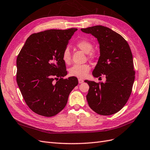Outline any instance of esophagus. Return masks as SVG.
Instances as JSON below:
<instances>
[{
    "instance_id": "obj_1",
    "label": "esophagus",
    "mask_w": 150,
    "mask_h": 150,
    "mask_svg": "<svg viewBox=\"0 0 150 150\" xmlns=\"http://www.w3.org/2000/svg\"><path fill=\"white\" fill-rule=\"evenodd\" d=\"M83 82V80H82V79H79V83H82Z\"/></svg>"
}]
</instances>
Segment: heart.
Segmentation results:
<instances>
[{
  "label": "heart",
  "mask_w": 150,
  "mask_h": 150,
  "mask_svg": "<svg viewBox=\"0 0 150 150\" xmlns=\"http://www.w3.org/2000/svg\"><path fill=\"white\" fill-rule=\"evenodd\" d=\"M76 46L81 51L85 53V54H89L93 50V48L92 43L85 39H82L77 42L76 43ZM62 60L65 64H70L71 62V55L70 50L68 47L65 48L62 53ZM90 70V67L87 64H75L70 67L69 72L70 76H76L79 77V78H84V77L87 75Z\"/></svg>",
  "instance_id": "1"
}]
</instances>
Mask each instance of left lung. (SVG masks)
Wrapping results in <instances>:
<instances>
[{"instance_id": "1", "label": "left lung", "mask_w": 150, "mask_h": 150, "mask_svg": "<svg viewBox=\"0 0 150 150\" xmlns=\"http://www.w3.org/2000/svg\"><path fill=\"white\" fill-rule=\"evenodd\" d=\"M81 30L93 35L100 45L93 76H106L105 83L85 80L90 87L86 95L89 107L101 115L115 114L127 103L132 91L135 71L131 49L122 35L107 27L96 25Z\"/></svg>"}]
</instances>
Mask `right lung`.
<instances>
[{"instance_id":"add662e5","label":"right lung","mask_w":150,"mask_h":150,"mask_svg":"<svg viewBox=\"0 0 150 150\" xmlns=\"http://www.w3.org/2000/svg\"><path fill=\"white\" fill-rule=\"evenodd\" d=\"M76 30L71 28L33 33L17 56V85L28 107L38 115L50 117L59 113L78 85L75 76L64 79L67 71L62 60V53Z\"/></svg>"}]
</instances>
